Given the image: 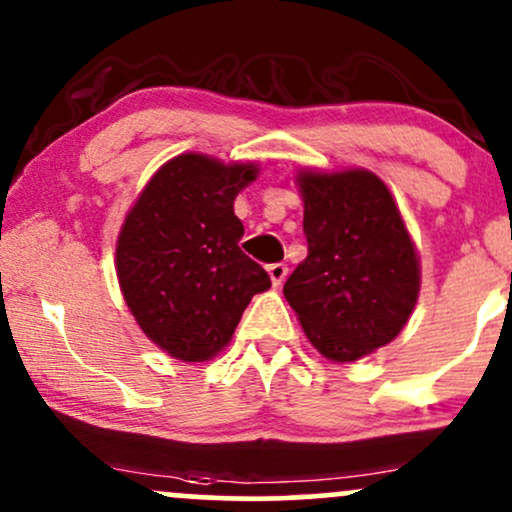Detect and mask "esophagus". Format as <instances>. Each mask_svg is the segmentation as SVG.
<instances>
[{
    "label": "esophagus",
    "mask_w": 512,
    "mask_h": 512,
    "mask_svg": "<svg viewBox=\"0 0 512 512\" xmlns=\"http://www.w3.org/2000/svg\"><path fill=\"white\" fill-rule=\"evenodd\" d=\"M267 272H269V279H272L274 289H279V286L286 281V274H289V267H286V264H281V262H276V264H269Z\"/></svg>",
    "instance_id": "34e87169"
}]
</instances>
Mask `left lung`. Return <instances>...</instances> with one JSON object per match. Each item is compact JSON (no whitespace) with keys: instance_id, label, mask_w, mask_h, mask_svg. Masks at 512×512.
<instances>
[{"instance_id":"1","label":"left lung","mask_w":512,"mask_h":512,"mask_svg":"<svg viewBox=\"0 0 512 512\" xmlns=\"http://www.w3.org/2000/svg\"><path fill=\"white\" fill-rule=\"evenodd\" d=\"M308 257L284 296L334 363L390 344L414 313L421 260L390 187L366 168L296 170Z\"/></svg>"}]
</instances>
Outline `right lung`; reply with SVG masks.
Segmentation results:
<instances>
[{"label": "right lung", "mask_w": 512, "mask_h": 512, "mask_svg": "<svg viewBox=\"0 0 512 512\" xmlns=\"http://www.w3.org/2000/svg\"><path fill=\"white\" fill-rule=\"evenodd\" d=\"M260 175L255 161L223 163L187 151L151 175L127 211L115 248L120 291L139 330L185 363L231 342L255 293L272 286L238 240V192Z\"/></svg>", "instance_id": "1"}]
</instances>
